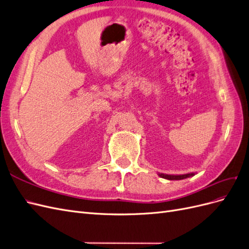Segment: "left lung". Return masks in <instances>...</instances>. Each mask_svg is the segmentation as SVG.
Listing matches in <instances>:
<instances>
[{
    "instance_id": "obj_1",
    "label": "left lung",
    "mask_w": 249,
    "mask_h": 249,
    "mask_svg": "<svg viewBox=\"0 0 249 249\" xmlns=\"http://www.w3.org/2000/svg\"><path fill=\"white\" fill-rule=\"evenodd\" d=\"M158 175H159L163 178L175 180V179H184V178H187L193 177L195 173L191 172V173H186V175H164V173H158Z\"/></svg>"
}]
</instances>
